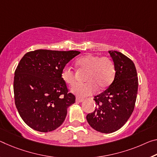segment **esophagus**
Listing matches in <instances>:
<instances>
[{
    "mask_svg": "<svg viewBox=\"0 0 157 157\" xmlns=\"http://www.w3.org/2000/svg\"><path fill=\"white\" fill-rule=\"evenodd\" d=\"M83 101H84L83 98H79V97H78V98H76V102H78V103H81V102H82Z\"/></svg>",
    "mask_w": 157,
    "mask_h": 157,
    "instance_id": "obj_1",
    "label": "esophagus"
}]
</instances>
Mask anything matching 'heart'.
<instances>
[{"label": "heart", "mask_w": 157, "mask_h": 157, "mask_svg": "<svg viewBox=\"0 0 157 157\" xmlns=\"http://www.w3.org/2000/svg\"><path fill=\"white\" fill-rule=\"evenodd\" d=\"M75 65L79 71L86 72L84 80L87 82L78 84L71 89L73 94L81 97L92 95L98 87L100 89L108 87L115 76V66L108 56L86 54L77 59ZM61 76L64 82L70 86L75 83V74L69 67L63 68Z\"/></svg>", "instance_id": "obj_1"}]
</instances>
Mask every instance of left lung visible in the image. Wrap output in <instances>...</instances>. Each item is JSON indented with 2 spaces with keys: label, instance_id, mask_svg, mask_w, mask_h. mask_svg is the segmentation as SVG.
Returning a JSON list of instances; mask_svg holds the SVG:
<instances>
[{
  "label": "left lung",
  "instance_id": "1",
  "mask_svg": "<svg viewBox=\"0 0 157 157\" xmlns=\"http://www.w3.org/2000/svg\"><path fill=\"white\" fill-rule=\"evenodd\" d=\"M115 66L114 79L108 88L94 96L96 108L86 115L92 128L103 133L119 130L134 110L138 79L133 62L121 52L109 51Z\"/></svg>",
  "mask_w": 157,
  "mask_h": 157
}]
</instances>
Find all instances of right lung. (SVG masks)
Wrapping results in <instances>:
<instances>
[{
	"instance_id": "1",
	"label": "right lung",
	"mask_w": 157,
	"mask_h": 157,
	"mask_svg": "<svg viewBox=\"0 0 157 157\" xmlns=\"http://www.w3.org/2000/svg\"><path fill=\"white\" fill-rule=\"evenodd\" d=\"M78 51L37 49L27 52L14 72V103L19 115L29 127L49 132L65 120L67 108L75 102L61 78L68 62Z\"/></svg>"
}]
</instances>
